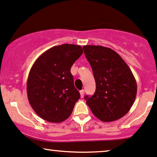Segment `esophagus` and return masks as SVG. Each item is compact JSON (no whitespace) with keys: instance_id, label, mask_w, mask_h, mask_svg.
I'll use <instances>...</instances> for the list:
<instances>
[{"instance_id":"esophagus-1","label":"esophagus","mask_w":157,"mask_h":157,"mask_svg":"<svg viewBox=\"0 0 157 157\" xmlns=\"http://www.w3.org/2000/svg\"><path fill=\"white\" fill-rule=\"evenodd\" d=\"M80 94H81V98H83V97H84V90H83V89H82V90L80 91Z\"/></svg>"}]
</instances>
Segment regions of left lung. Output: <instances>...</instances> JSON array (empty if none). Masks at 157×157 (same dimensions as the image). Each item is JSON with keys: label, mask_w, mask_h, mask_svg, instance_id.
<instances>
[{"label": "left lung", "mask_w": 157, "mask_h": 157, "mask_svg": "<svg viewBox=\"0 0 157 157\" xmlns=\"http://www.w3.org/2000/svg\"><path fill=\"white\" fill-rule=\"evenodd\" d=\"M83 48L96 81L93 96L85 97L87 105L101 121L121 119L131 109L137 94L133 73L110 48L99 45H84Z\"/></svg>", "instance_id": "8db88e82"}]
</instances>
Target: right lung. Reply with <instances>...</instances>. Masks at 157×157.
Instances as JSON below:
<instances>
[{
  "mask_svg": "<svg viewBox=\"0 0 157 157\" xmlns=\"http://www.w3.org/2000/svg\"><path fill=\"white\" fill-rule=\"evenodd\" d=\"M83 53L80 45L52 47L36 59L26 85L28 100L44 121L58 123L68 119L80 94L75 88L71 68Z\"/></svg>",
  "mask_w": 157,
  "mask_h": 157,
  "instance_id": "add662e5",
  "label": "right lung"
}]
</instances>
